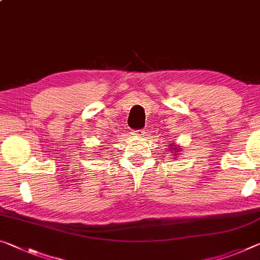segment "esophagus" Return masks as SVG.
<instances>
[{
    "label": "esophagus",
    "mask_w": 260,
    "mask_h": 260,
    "mask_svg": "<svg viewBox=\"0 0 260 260\" xmlns=\"http://www.w3.org/2000/svg\"><path fill=\"white\" fill-rule=\"evenodd\" d=\"M146 133H147L146 131L139 129V131H133V132H132V135H133L135 139H143V138L146 137Z\"/></svg>",
    "instance_id": "esophagus-1"
}]
</instances>
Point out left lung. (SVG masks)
<instances>
[{
	"label": "left lung",
	"instance_id": "8db88e82",
	"mask_svg": "<svg viewBox=\"0 0 260 260\" xmlns=\"http://www.w3.org/2000/svg\"><path fill=\"white\" fill-rule=\"evenodd\" d=\"M168 146V149L171 151V157H175V156H178L179 154H180V151H182V148H179V147H177L176 146V142H170L169 143V145H167Z\"/></svg>",
	"mask_w": 260,
	"mask_h": 260
}]
</instances>
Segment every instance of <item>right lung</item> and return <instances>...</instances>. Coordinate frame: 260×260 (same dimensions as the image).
<instances>
[{
  "mask_svg": "<svg viewBox=\"0 0 260 260\" xmlns=\"http://www.w3.org/2000/svg\"><path fill=\"white\" fill-rule=\"evenodd\" d=\"M94 152H96V151H94ZM98 157H100V156H98Z\"/></svg>",
  "mask_w": 260,
  "mask_h": 260,
  "instance_id": "right-lung-1",
  "label": "right lung"
}]
</instances>
